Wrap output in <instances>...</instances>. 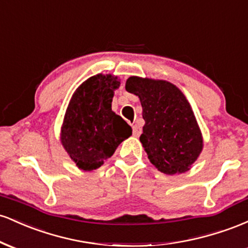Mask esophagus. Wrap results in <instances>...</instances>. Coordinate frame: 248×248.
<instances>
[{
  "instance_id": "obj_1",
  "label": "esophagus",
  "mask_w": 248,
  "mask_h": 248,
  "mask_svg": "<svg viewBox=\"0 0 248 248\" xmlns=\"http://www.w3.org/2000/svg\"><path fill=\"white\" fill-rule=\"evenodd\" d=\"M142 133V129H141V127L139 126V124H134L133 126V135L134 136H136V138H138V136H140V134Z\"/></svg>"
}]
</instances>
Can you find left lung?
Masks as SVG:
<instances>
[{"instance_id": "obj_1", "label": "left lung", "mask_w": 248, "mask_h": 248, "mask_svg": "<svg viewBox=\"0 0 248 248\" xmlns=\"http://www.w3.org/2000/svg\"><path fill=\"white\" fill-rule=\"evenodd\" d=\"M126 91L140 98L146 124L140 141L152 163L166 175L186 172L203 149L191 106L175 85L130 77Z\"/></svg>"}]
</instances>
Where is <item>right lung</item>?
<instances>
[{
	"instance_id": "1",
	"label": "right lung",
	"mask_w": 248,
	"mask_h": 248,
	"mask_svg": "<svg viewBox=\"0 0 248 248\" xmlns=\"http://www.w3.org/2000/svg\"><path fill=\"white\" fill-rule=\"evenodd\" d=\"M118 77L96 75L88 78L71 98L62 126L61 141L78 168L98 169L132 135V127L112 110Z\"/></svg>"
}]
</instances>
